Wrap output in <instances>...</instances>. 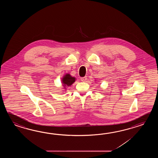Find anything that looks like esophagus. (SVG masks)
<instances>
[{
  "label": "esophagus",
  "mask_w": 158,
  "mask_h": 158,
  "mask_svg": "<svg viewBox=\"0 0 158 158\" xmlns=\"http://www.w3.org/2000/svg\"><path fill=\"white\" fill-rule=\"evenodd\" d=\"M81 80L82 81H86L87 80V77L86 76H85L84 77H81Z\"/></svg>",
  "instance_id": "1"
}]
</instances>
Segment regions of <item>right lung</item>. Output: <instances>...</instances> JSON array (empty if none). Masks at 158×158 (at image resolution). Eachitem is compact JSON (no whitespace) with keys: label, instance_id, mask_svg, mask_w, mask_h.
I'll return each mask as SVG.
<instances>
[{"label":"right lung","instance_id":"add662e5","mask_svg":"<svg viewBox=\"0 0 158 158\" xmlns=\"http://www.w3.org/2000/svg\"><path fill=\"white\" fill-rule=\"evenodd\" d=\"M76 78L72 77L69 74H65L64 77L63 78L62 82L64 86H71L72 84L74 82Z\"/></svg>","mask_w":158,"mask_h":158}]
</instances>
